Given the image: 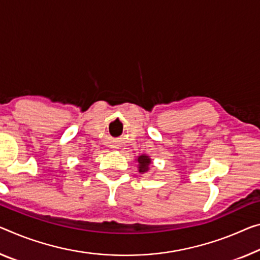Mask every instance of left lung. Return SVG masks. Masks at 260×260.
I'll return each instance as SVG.
<instances>
[{
    "label": "left lung",
    "mask_w": 260,
    "mask_h": 260,
    "mask_svg": "<svg viewBox=\"0 0 260 260\" xmlns=\"http://www.w3.org/2000/svg\"><path fill=\"white\" fill-rule=\"evenodd\" d=\"M138 169H139V172H141V173H145V172H147L149 171V166H150V164H151V159L147 157V155H139L138 157Z\"/></svg>",
    "instance_id": "left-lung-1"
}]
</instances>
